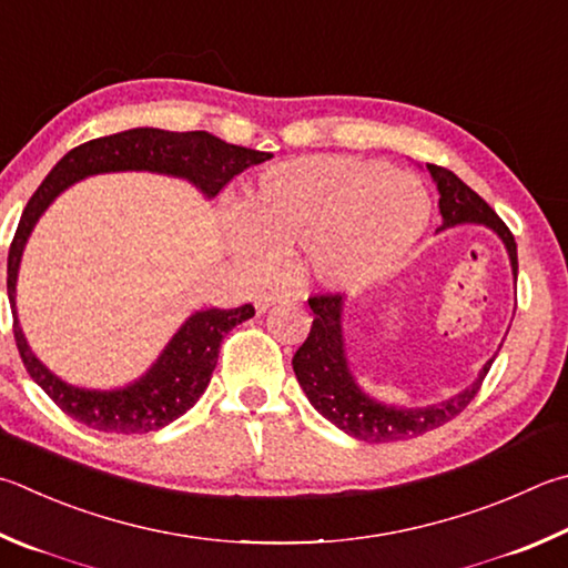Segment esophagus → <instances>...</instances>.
I'll return each instance as SVG.
<instances>
[{
  "label": "esophagus",
  "instance_id": "1",
  "mask_svg": "<svg viewBox=\"0 0 568 568\" xmlns=\"http://www.w3.org/2000/svg\"><path fill=\"white\" fill-rule=\"evenodd\" d=\"M283 301H287L285 293H261L255 297V311L265 313V311H271L275 303H283Z\"/></svg>",
  "mask_w": 568,
  "mask_h": 568
}]
</instances>
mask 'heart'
<instances>
[{
	"label": "heart",
	"mask_w": 568,
	"mask_h": 568,
	"mask_svg": "<svg viewBox=\"0 0 568 568\" xmlns=\"http://www.w3.org/2000/svg\"><path fill=\"white\" fill-rule=\"evenodd\" d=\"M427 221V193L407 173L377 161L305 156L257 176L231 225V243L255 275L271 273L275 257L303 251L307 281L353 291L395 271Z\"/></svg>",
	"instance_id": "obj_1"
}]
</instances>
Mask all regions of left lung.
<instances>
[{
  "label": "left lung",
  "instance_id": "obj_1",
  "mask_svg": "<svg viewBox=\"0 0 568 568\" xmlns=\"http://www.w3.org/2000/svg\"><path fill=\"white\" fill-rule=\"evenodd\" d=\"M427 171L437 183L439 191V213H442V231L452 229L459 223H479L487 225L499 235L504 248L509 253L514 283H517V241H514L511 231L504 225V221L494 213L491 205L479 199L467 183L457 179L455 173L427 163ZM307 305L315 315L311 335L305 343L297 347L293 357V369L297 383L311 399V405L333 422L345 435L373 442V445H383V442H399L425 435V432L437 429L455 419L459 412L469 405L481 387V379L487 377L494 357L481 367L479 377L462 389L447 402L429 407H389L383 402L365 395L359 385L355 383L353 373L347 367V353L343 339V295L327 293V295H313L307 297Z\"/></svg>",
  "mask_w": 568,
  "mask_h": 568
}]
</instances>
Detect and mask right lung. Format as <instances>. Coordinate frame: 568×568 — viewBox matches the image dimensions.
<instances>
[{"label": "right lung", "instance_id": "add662e5", "mask_svg": "<svg viewBox=\"0 0 568 568\" xmlns=\"http://www.w3.org/2000/svg\"><path fill=\"white\" fill-rule=\"evenodd\" d=\"M271 153L233 146L219 136L205 131H163V129H129L113 136H101L71 149L61 159L49 176L41 181L39 189L29 199L17 225L14 241L9 245L7 257V293L14 315V339L22 355L29 377L57 402L61 412L71 419L81 422L91 429L113 432V435H143L166 427L169 422L179 419L185 409H191L203 389L209 387L211 375L219 363V349L223 337L235 325L255 315L253 305H241L233 311H209L193 313L161 357L136 383L121 389H84L67 385L54 373L39 363L29 349L27 337L17 320V273L22 261L29 233L34 231L39 215L49 209V203L71 183L87 176L111 171H153L191 181L205 199L219 195L221 189L233 176L245 169L257 166Z\"/></svg>", "mask_w": 568, "mask_h": 568}]
</instances>
